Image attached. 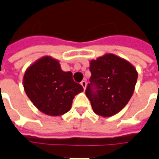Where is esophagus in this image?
Segmentation results:
<instances>
[{"label":"esophagus","mask_w":159,"mask_h":159,"mask_svg":"<svg viewBox=\"0 0 159 159\" xmlns=\"http://www.w3.org/2000/svg\"><path fill=\"white\" fill-rule=\"evenodd\" d=\"M81 85L83 86V88L84 89V90H85V89H86V86H87V82H86V81H85V80L82 81V82H81Z\"/></svg>","instance_id":"34e87169"}]
</instances>
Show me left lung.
<instances>
[{
  "instance_id": "left-lung-1",
  "label": "left lung",
  "mask_w": 159,
  "mask_h": 159,
  "mask_svg": "<svg viewBox=\"0 0 159 159\" xmlns=\"http://www.w3.org/2000/svg\"><path fill=\"white\" fill-rule=\"evenodd\" d=\"M90 83L86 96L94 113L109 117L119 112L132 97L138 77L134 66L113 53L89 62Z\"/></svg>"
}]
</instances>
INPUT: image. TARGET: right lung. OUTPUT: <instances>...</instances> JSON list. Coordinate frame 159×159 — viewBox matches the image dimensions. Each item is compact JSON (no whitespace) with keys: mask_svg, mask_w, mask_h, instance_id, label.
Masks as SVG:
<instances>
[{"mask_svg":"<svg viewBox=\"0 0 159 159\" xmlns=\"http://www.w3.org/2000/svg\"><path fill=\"white\" fill-rule=\"evenodd\" d=\"M23 85L34 106L52 117L68 112L74 97L83 91L72 73L62 70L59 60L51 56H43L26 69Z\"/></svg>","mask_w":159,"mask_h":159,"instance_id":"right-lung-1","label":"right lung"}]
</instances>
